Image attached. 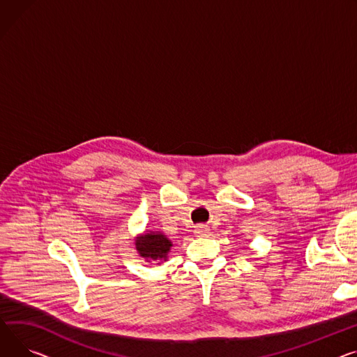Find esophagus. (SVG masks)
Wrapping results in <instances>:
<instances>
[{"label": "esophagus", "mask_w": 357, "mask_h": 357, "mask_svg": "<svg viewBox=\"0 0 357 357\" xmlns=\"http://www.w3.org/2000/svg\"><path fill=\"white\" fill-rule=\"evenodd\" d=\"M195 234H197L198 236H204V235H208V234H209V229H208L206 225H199V227H197Z\"/></svg>", "instance_id": "obj_1"}]
</instances>
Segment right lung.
<instances>
[{"mask_svg": "<svg viewBox=\"0 0 357 357\" xmlns=\"http://www.w3.org/2000/svg\"><path fill=\"white\" fill-rule=\"evenodd\" d=\"M135 245L140 257H144L146 261H158V264H160V261H166L168 258L172 241L162 232L149 231L137 236Z\"/></svg>", "mask_w": 357, "mask_h": 357, "instance_id": "1", "label": "right lung"}]
</instances>
